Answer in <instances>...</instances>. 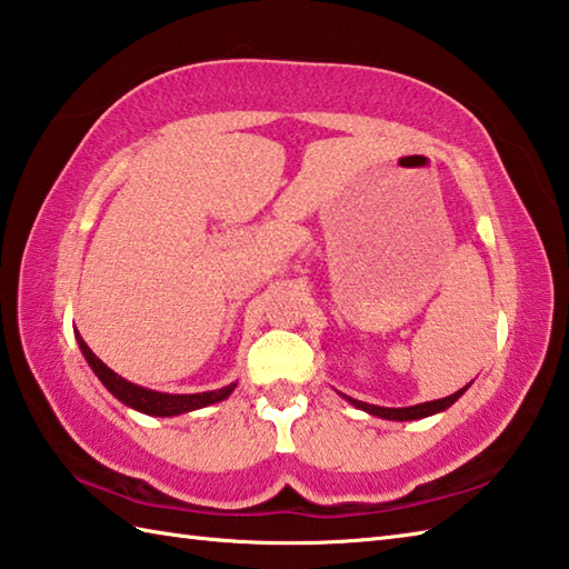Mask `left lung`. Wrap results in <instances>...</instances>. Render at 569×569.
Here are the masks:
<instances>
[{"mask_svg": "<svg viewBox=\"0 0 569 569\" xmlns=\"http://www.w3.org/2000/svg\"><path fill=\"white\" fill-rule=\"evenodd\" d=\"M467 389H469V383L465 386V389L455 391L452 396L438 398V401L408 406V408H381V406H371V403H365V401H355V398H349V396H345V398H347V401L352 403V406H357V408H361V410H367V413L377 416V418H383V420H418V418H428V416L440 413V410H445V408H450V406L457 401V398L462 396Z\"/></svg>", "mask_w": 569, "mask_h": 569, "instance_id": "obj_1", "label": "left lung"}]
</instances>
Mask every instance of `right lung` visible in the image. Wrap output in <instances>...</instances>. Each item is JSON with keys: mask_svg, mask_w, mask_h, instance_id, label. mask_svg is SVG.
Masks as SVG:
<instances>
[{"mask_svg": "<svg viewBox=\"0 0 569 569\" xmlns=\"http://www.w3.org/2000/svg\"><path fill=\"white\" fill-rule=\"evenodd\" d=\"M78 345L82 349L84 359L92 367V371L98 373V379L104 383V389L110 391L114 398H119L124 406L141 410L147 416H159V418H168V416H180V413H190V410H198L204 406H212L217 401H224V398L234 391L237 383H229L224 389L217 391H204V393H161V391H151L143 389V386L131 383L127 379L119 377L110 367L102 365L100 357L92 355V349L84 345V340L80 337V332H76Z\"/></svg>", "mask_w": 569, "mask_h": 569, "instance_id": "obj_1", "label": "right lung"}]
</instances>
